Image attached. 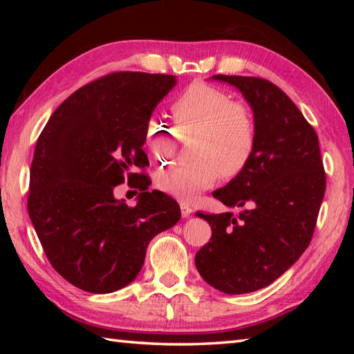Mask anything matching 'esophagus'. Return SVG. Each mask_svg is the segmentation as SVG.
<instances>
[{"label":"esophagus","mask_w":354,"mask_h":354,"mask_svg":"<svg viewBox=\"0 0 354 354\" xmlns=\"http://www.w3.org/2000/svg\"><path fill=\"white\" fill-rule=\"evenodd\" d=\"M192 212H193L192 207L189 204H185V202H183V204H181V214H183V217H185V219H187V217H190Z\"/></svg>","instance_id":"1"}]
</instances>
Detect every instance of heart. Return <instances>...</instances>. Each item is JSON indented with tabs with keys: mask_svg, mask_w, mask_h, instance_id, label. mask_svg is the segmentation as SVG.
<instances>
[{
	"mask_svg": "<svg viewBox=\"0 0 354 354\" xmlns=\"http://www.w3.org/2000/svg\"><path fill=\"white\" fill-rule=\"evenodd\" d=\"M179 137H194L190 155L194 161L173 165L156 175V187L181 201H193L209 189L219 175L232 179L242 173L255 150L257 131L252 112L232 100L221 88L193 84L171 104ZM145 140L156 161L175 155L176 140L158 115L149 117Z\"/></svg>",
	"mask_w": 354,
	"mask_h": 354,
	"instance_id": "obj_1",
	"label": "heart"
}]
</instances>
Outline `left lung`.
<instances>
[{
  "label": "left lung",
  "instance_id": "obj_1",
  "mask_svg": "<svg viewBox=\"0 0 354 354\" xmlns=\"http://www.w3.org/2000/svg\"><path fill=\"white\" fill-rule=\"evenodd\" d=\"M254 112L257 142L248 167L213 196L232 213L196 216L212 227V239L194 263L214 289L239 295L266 288L283 275L309 246L322 198L326 171L318 135L295 103L272 82L225 76Z\"/></svg>",
  "mask_w": 354,
  "mask_h": 354
}]
</instances>
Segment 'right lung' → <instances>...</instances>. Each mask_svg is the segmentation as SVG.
Instances as JSON below:
<instances>
[{
	"label": "right lung",
	"instance_id": "obj_1",
	"mask_svg": "<svg viewBox=\"0 0 354 354\" xmlns=\"http://www.w3.org/2000/svg\"><path fill=\"white\" fill-rule=\"evenodd\" d=\"M175 85L170 74H108L73 93L37 138L30 221L51 266L82 290L111 293L133 281L150 240L181 217L175 199L131 171L149 165L146 123ZM124 172L142 192L135 207L113 198Z\"/></svg>",
	"mask_w": 354,
	"mask_h": 354
}]
</instances>
